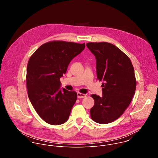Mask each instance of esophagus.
<instances>
[{"label":"esophagus","instance_id":"1","mask_svg":"<svg viewBox=\"0 0 158 158\" xmlns=\"http://www.w3.org/2000/svg\"><path fill=\"white\" fill-rule=\"evenodd\" d=\"M86 96V94H84L80 93H77V98H84Z\"/></svg>","mask_w":158,"mask_h":158}]
</instances>
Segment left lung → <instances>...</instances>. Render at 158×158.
Instances as JSON below:
<instances>
[{
    "label": "left lung",
    "instance_id": "8db88e82",
    "mask_svg": "<svg viewBox=\"0 0 158 158\" xmlns=\"http://www.w3.org/2000/svg\"><path fill=\"white\" fill-rule=\"evenodd\" d=\"M87 48L95 56L98 79L102 81V96L91 95L94 105L90 110L96 123L108 124L118 119L130 104L136 81L129 58L114 45L89 42Z\"/></svg>",
    "mask_w": 158,
    "mask_h": 158
}]
</instances>
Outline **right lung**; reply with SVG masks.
Returning <instances> with one entry per match:
<instances>
[{
    "label": "right lung",
    "mask_w": 158,
    "mask_h": 158,
    "mask_svg": "<svg viewBox=\"0 0 158 158\" xmlns=\"http://www.w3.org/2000/svg\"><path fill=\"white\" fill-rule=\"evenodd\" d=\"M84 48V43L52 41L42 45L29 59L28 96L38 115L48 124L59 125L69 119L77 94L60 88V78Z\"/></svg>",
    "instance_id": "add662e5"
}]
</instances>
